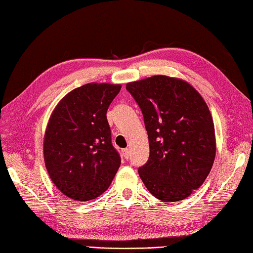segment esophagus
<instances>
[{"mask_svg":"<svg viewBox=\"0 0 253 253\" xmlns=\"http://www.w3.org/2000/svg\"><path fill=\"white\" fill-rule=\"evenodd\" d=\"M122 155L125 156L126 159H128V157H130V149H128V148L123 149V150H122Z\"/></svg>","mask_w":253,"mask_h":253,"instance_id":"1","label":"esophagus"}]
</instances>
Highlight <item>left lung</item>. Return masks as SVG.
I'll return each mask as SVG.
<instances>
[{
  "label": "left lung",
  "instance_id": "left-lung-1",
  "mask_svg": "<svg viewBox=\"0 0 253 253\" xmlns=\"http://www.w3.org/2000/svg\"><path fill=\"white\" fill-rule=\"evenodd\" d=\"M141 108L149 141V159L138 169L146 188L165 203L187 198L209 175L215 158L210 110L190 84L154 76L127 83Z\"/></svg>",
  "mask_w": 253,
  "mask_h": 253
}]
</instances>
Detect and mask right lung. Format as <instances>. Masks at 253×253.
<instances>
[{
	"instance_id": "1",
	"label": "right lung",
	"mask_w": 253,
	"mask_h": 253,
	"mask_svg": "<svg viewBox=\"0 0 253 253\" xmlns=\"http://www.w3.org/2000/svg\"><path fill=\"white\" fill-rule=\"evenodd\" d=\"M120 89V84H84L61 98L49 117L44 162L55 186L70 199L97 198L119 169L106 114Z\"/></svg>"
}]
</instances>
